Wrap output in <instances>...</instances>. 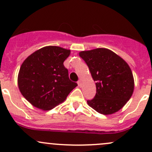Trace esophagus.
I'll return each mask as SVG.
<instances>
[{
	"label": "esophagus",
	"mask_w": 152,
	"mask_h": 152,
	"mask_svg": "<svg viewBox=\"0 0 152 152\" xmlns=\"http://www.w3.org/2000/svg\"><path fill=\"white\" fill-rule=\"evenodd\" d=\"M77 83H78V86H81V81H80V80H79V81H78V82H77Z\"/></svg>",
	"instance_id": "esophagus-1"
}]
</instances>
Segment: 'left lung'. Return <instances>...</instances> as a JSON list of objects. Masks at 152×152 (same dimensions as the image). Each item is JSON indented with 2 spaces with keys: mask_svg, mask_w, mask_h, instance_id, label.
I'll return each mask as SVG.
<instances>
[{
  "mask_svg": "<svg viewBox=\"0 0 152 152\" xmlns=\"http://www.w3.org/2000/svg\"><path fill=\"white\" fill-rule=\"evenodd\" d=\"M79 56L88 66L96 93L87 101L91 107L102 114H111L121 109L134 91L132 70L121 57L107 48L81 51Z\"/></svg>",
  "mask_w": 152,
  "mask_h": 152,
  "instance_id": "left-lung-1",
  "label": "left lung"
}]
</instances>
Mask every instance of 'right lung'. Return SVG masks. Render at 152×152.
Returning a JSON list of instances; mask_svg holds the SVG:
<instances>
[{
    "label": "right lung",
    "instance_id": "add662e5",
    "mask_svg": "<svg viewBox=\"0 0 152 152\" xmlns=\"http://www.w3.org/2000/svg\"><path fill=\"white\" fill-rule=\"evenodd\" d=\"M70 52L58 46H46L22 64L18 76L19 90L35 107L47 111L53 109L77 86L69 79L64 66Z\"/></svg>",
    "mask_w": 152,
    "mask_h": 152
}]
</instances>
